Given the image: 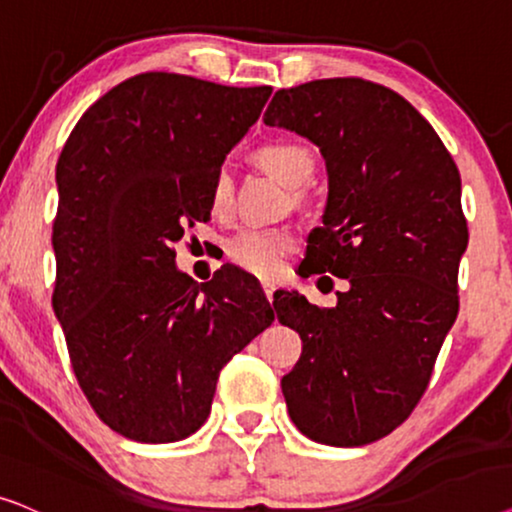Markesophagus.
<instances>
[{
  "label": "esophagus",
  "instance_id": "1",
  "mask_svg": "<svg viewBox=\"0 0 512 512\" xmlns=\"http://www.w3.org/2000/svg\"><path fill=\"white\" fill-rule=\"evenodd\" d=\"M262 288H264V295H267L269 302H274V292H276V285H271V283H262Z\"/></svg>",
  "mask_w": 512,
  "mask_h": 512
}]
</instances>
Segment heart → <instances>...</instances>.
I'll return each mask as SVG.
<instances>
[{
  "mask_svg": "<svg viewBox=\"0 0 512 512\" xmlns=\"http://www.w3.org/2000/svg\"><path fill=\"white\" fill-rule=\"evenodd\" d=\"M255 161L271 177L290 189L309 185L316 170L309 149L297 142H267L255 152ZM234 203V180L227 170H217L210 185V208L215 215H227ZM297 248V236L290 229H245L227 245V257L238 269L257 278H276L281 274L285 257Z\"/></svg>",
  "mask_w": 512,
  "mask_h": 512,
  "instance_id": "b5f03b06",
  "label": "heart"
}]
</instances>
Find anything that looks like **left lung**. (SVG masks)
<instances>
[{
	"label": "left lung",
	"mask_w": 512,
	"mask_h": 512,
	"mask_svg": "<svg viewBox=\"0 0 512 512\" xmlns=\"http://www.w3.org/2000/svg\"><path fill=\"white\" fill-rule=\"evenodd\" d=\"M264 124L309 138L330 177L302 276L349 281L332 309L297 292L276 297L278 320L304 342L281 379L290 419L323 445H370L424 398L459 313L468 245L459 168L403 95L367 79L281 88Z\"/></svg>",
	"instance_id": "8db88e82"
}]
</instances>
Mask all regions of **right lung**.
I'll return each instance as SVG.
<instances>
[{
  "label": "right lung",
  "instance_id": "right-lung-1",
  "mask_svg": "<svg viewBox=\"0 0 512 512\" xmlns=\"http://www.w3.org/2000/svg\"><path fill=\"white\" fill-rule=\"evenodd\" d=\"M269 95L142 72L93 102L60 152L53 311L88 405L128 440L199 431L222 367L274 323L243 271L199 285L175 269V243L210 220L213 177Z\"/></svg>",
  "mask_w": 512,
  "mask_h": 512
}]
</instances>
